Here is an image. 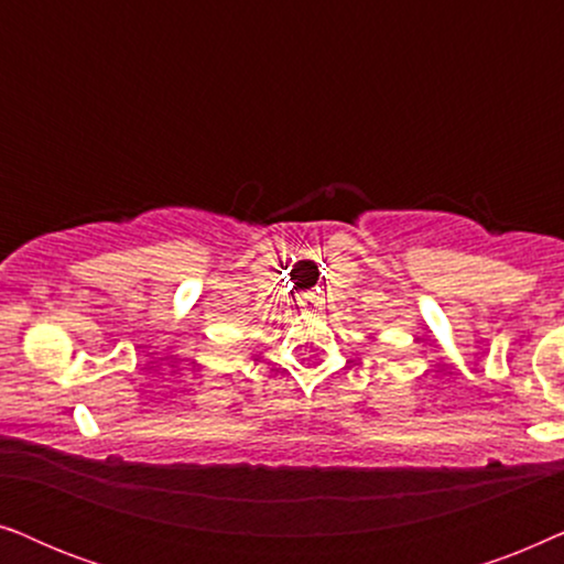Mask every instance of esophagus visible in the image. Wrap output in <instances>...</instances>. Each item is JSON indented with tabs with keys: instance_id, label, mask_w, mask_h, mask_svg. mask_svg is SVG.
Instances as JSON below:
<instances>
[{
	"instance_id": "esophagus-1",
	"label": "esophagus",
	"mask_w": 564,
	"mask_h": 564,
	"mask_svg": "<svg viewBox=\"0 0 564 564\" xmlns=\"http://www.w3.org/2000/svg\"><path fill=\"white\" fill-rule=\"evenodd\" d=\"M300 307L307 313H321L323 311L321 292H305V295H300Z\"/></svg>"
}]
</instances>
